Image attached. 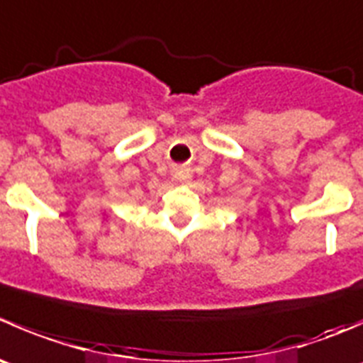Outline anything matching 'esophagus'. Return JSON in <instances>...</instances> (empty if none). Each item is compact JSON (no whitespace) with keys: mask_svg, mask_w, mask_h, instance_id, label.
Returning a JSON list of instances; mask_svg holds the SVG:
<instances>
[{"mask_svg":"<svg viewBox=\"0 0 363 363\" xmlns=\"http://www.w3.org/2000/svg\"><path fill=\"white\" fill-rule=\"evenodd\" d=\"M174 177L179 179V181H186V179L191 177V174H189L188 170H184V168H175Z\"/></svg>","mask_w":363,"mask_h":363,"instance_id":"34e87169","label":"esophagus"}]
</instances>
